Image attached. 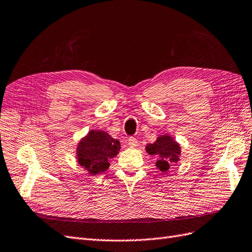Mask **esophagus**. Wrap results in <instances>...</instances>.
Returning a JSON list of instances; mask_svg holds the SVG:
<instances>
[{"label": "esophagus", "mask_w": 252, "mask_h": 252, "mask_svg": "<svg viewBox=\"0 0 252 252\" xmlns=\"http://www.w3.org/2000/svg\"><path fill=\"white\" fill-rule=\"evenodd\" d=\"M127 143H128V145H129V146L133 148V147H137V146H138V143H139V142H138V140L135 139V138L130 137V138L128 139Z\"/></svg>", "instance_id": "esophagus-1"}]
</instances>
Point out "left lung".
Returning <instances> with one entry per match:
<instances>
[{
  "mask_svg": "<svg viewBox=\"0 0 252 252\" xmlns=\"http://www.w3.org/2000/svg\"><path fill=\"white\" fill-rule=\"evenodd\" d=\"M146 151L149 155L156 156L158 158L156 166L161 172H166L169 168V163L179 160L180 146L168 135L159 137L154 144L146 146Z\"/></svg>",
  "mask_w": 252,
  "mask_h": 252,
  "instance_id": "8db88e82",
  "label": "left lung"
}]
</instances>
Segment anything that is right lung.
Masks as SVG:
<instances>
[{"label": "right lung", "mask_w": 252, "mask_h": 252, "mask_svg": "<svg viewBox=\"0 0 252 252\" xmlns=\"http://www.w3.org/2000/svg\"><path fill=\"white\" fill-rule=\"evenodd\" d=\"M120 142L104 131H91L79 143L78 163L91 175L103 173L109 167V159L120 151Z\"/></svg>", "instance_id": "1"}]
</instances>
